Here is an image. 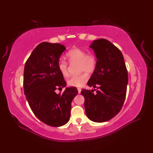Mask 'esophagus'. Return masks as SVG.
Instances as JSON below:
<instances>
[{"instance_id": "esophagus-1", "label": "esophagus", "mask_w": 153, "mask_h": 153, "mask_svg": "<svg viewBox=\"0 0 153 153\" xmlns=\"http://www.w3.org/2000/svg\"><path fill=\"white\" fill-rule=\"evenodd\" d=\"M77 90H78V93L79 94V93L81 92V91H82V89L80 88H77Z\"/></svg>"}]
</instances>
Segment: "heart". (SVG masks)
<instances>
[{"label": "heart", "mask_w": 153, "mask_h": 153, "mask_svg": "<svg viewBox=\"0 0 153 153\" xmlns=\"http://www.w3.org/2000/svg\"><path fill=\"white\" fill-rule=\"evenodd\" d=\"M67 56L70 63H79V71L92 72L94 71L97 65V59L92 53H88L85 50L80 48H73L67 53ZM57 68L62 76H66L68 74V63L64 60H59ZM88 80V76L82 73L77 76H71L67 80V84L72 87H81Z\"/></svg>", "instance_id": "heart-1"}]
</instances>
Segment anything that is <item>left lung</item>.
<instances>
[{"label":"left lung","instance_id":"8db88e82","mask_svg":"<svg viewBox=\"0 0 153 153\" xmlns=\"http://www.w3.org/2000/svg\"><path fill=\"white\" fill-rule=\"evenodd\" d=\"M90 47L94 50L97 65L87 84L98 90L94 94L93 90L83 89L81 94L84 97L87 117L101 123L115 117L122 108L128 83V71L121 52L108 40H94Z\"/></svg>","mask_w":153,"mask_h":153}]
</instances>
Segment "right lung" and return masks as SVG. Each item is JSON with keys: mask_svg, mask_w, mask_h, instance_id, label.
Segmentation results:
<instances>
[{"mask_svg": "<svg viewBox=\"0 0 153 153\" xmlns=\"http://www.w3.org/2000/svg\"><path fill=\"white\" fill-rule=\"evenodd\" d=\"M65 46L42 42L32 51L25 64L24 90L31 109L46 125L59 127L69 120L71 101L77 95L76 87L66 88L56 94V89L66 86L57 63Z\"/></svg>", "mask_w": 153, "mask_h": 153, "instance_id": "right-lung-1", "label": "right lung"}]
</instances>
